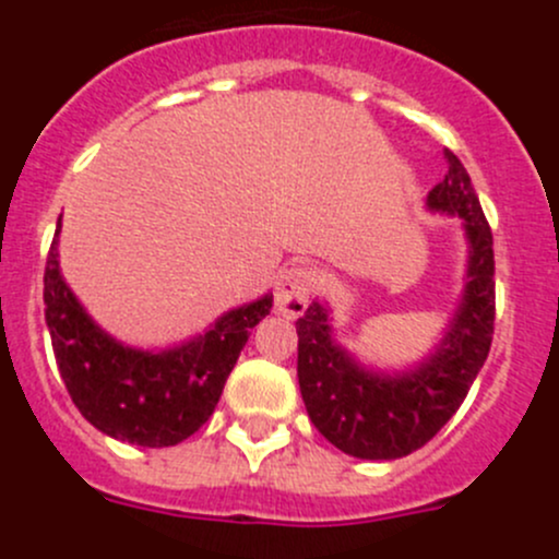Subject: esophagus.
Returning a JSON list of instances; mask_svg holds the SVG:
<instances>
[{
	"label": "esophagus",
	"instance_id": "34e87169",
	"mask_svg": "<svg viewBox=\"0 0 559 559\" xmlns=\"http://www.w3.org/2000/svg\"><path fill=\"white\" fill-rule=\"evenodd\" d=\"M316 284V275L308 264H289L281 270L278 281H275V308L278 313L297 319L308 308V297H311Z\"/></svg>",
	"mask_w": 559,
	"mask_h": 559
}]
</instances>
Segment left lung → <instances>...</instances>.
<instances>
[{
  "mask_svg": "<svg viewBox=\"0 0 559 559\" xmlns=\"http://www.w3.org/2000/svg\"><path fill=\"white\" fill-rule=\"evenodd\" d=\"M449 173L427 197L432 211L465 224L471 262L452 330L427 362L403 376L359 368L332 341L326 308L311 302L297 319V379L316 430L359 460H397L438 436L481 370L495 332L492 229L462 162L447 151Z\"/></svg>",
  "mask_w": 559,
  "mask_h": 559,
  "instance_id": "1",
  "label": "left lung"
}]
</instances>
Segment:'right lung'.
Here are the masks:
<instances>
[{"instance_id": "right-lung-1", "label": "right lung", "mask_w": 559, "mask_h": 559, "mask_svg": "<svg viewBox=\"0 0 559 559\" xmlns=\"http://www.w3.org/2000/svg\"><path fill=\"white\" fill-rule=\"evenodd\" d=\"M43 297L56 365L72 403L105 436L151 449L175 447L211 419L248 335L273 308V297L264 295L170 352L127 348L99 330L67 289L56 238Z\"/></svg>"}]
</instances>
